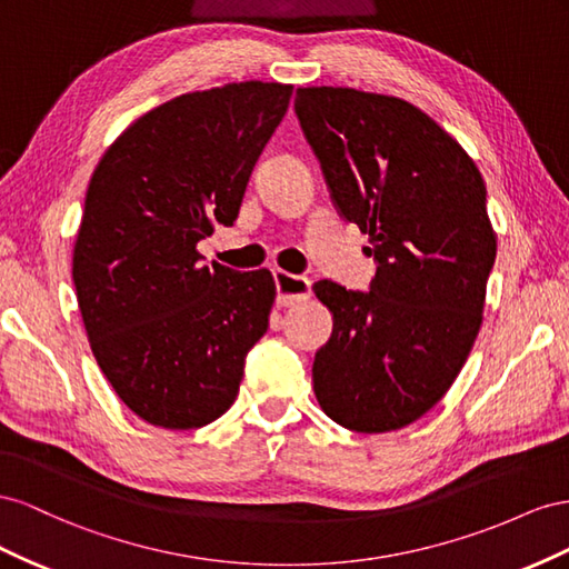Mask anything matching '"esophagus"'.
I'll return each mask as SVG.
<instances>
[{
    "label": "esophagus",
    "mask_w": 569,
    "mask_h": 569,
    "mask_svg": "<svg viewBox=\"0 0 569 569\" xmlns=\"http://www.w3.org/2000/svg\"><path fill=\"white\" fill-rule=\"evenodd\" d=\"M273 283H276V302L281 307H290L305 302L312 293V281L305 279V276L288 273L283 269L273 271Z\"/></svg>",
    "instance_id": "34e87169"
}]
</instances>
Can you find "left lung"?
<instances>
[{"instance_id": "8db88e82", "label": "left lung", "mask_w": 569, "mask_h": 569, "mask_svg": "<svg viewBox=\"0 0 569 569\" xmlns=\"http://www.w3.org/2000/svg\"><path fill=\"white\" fill-rule=\"evenodd\" d=\"M296 113L338 214L369 236V293L315 283L333 315L315 396L336 425H412L458 379L481 329L496 233L477 164L425 111L352 88H298Z\"/></svg>"}]
</instances>
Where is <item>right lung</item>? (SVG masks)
<instances>
[{"label":"right lung","instance_id":"add662e5","mask_svg":"<svg viewBox=\"0 0 569 569\" xmlns=\"http://www.w3.org/2000/svg\"><path fill=\"white\" fill-rule=\"evenodd\" d=\"M290 94L248 80L176 97L128 126L90 178L73 248L78 307L102 375L154 427L219 419L269 329L273 276L204 267L198 242L238 219Z\"/></svg>","mask_w":569,"mask_h":569}]
</instances>
